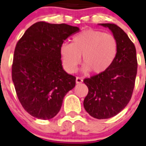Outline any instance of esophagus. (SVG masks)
Masks as SVG:
<instances>
[{"mask_svg":"<svg viewBox=\"0 0 146 146\" xmlns=\"http://www.w3.org/2000/svg\"><path fill=\"white\" fill-rule=\"evenodd\" d=\"M82 82H83L82 78H81V77H76V84H80Z\"/></svg>","mask_w":146,"mask_h":146,"instance_id":"1","label":"esophagus"}]
</instances>
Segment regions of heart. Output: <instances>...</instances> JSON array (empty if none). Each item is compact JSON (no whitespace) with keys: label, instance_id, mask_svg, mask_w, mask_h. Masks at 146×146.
Returning <instances> with one entry per match:
<instances>
[{"label":"heart","instance_id":"heart-1","mask_svg":"<svg viewBox=\"0 0 146 146\" xmlns=\"http://www.w3.org/2000/svg\"><path fill=\"white\" fill-rule=\"evenodd\" d=\"M118 53V42L112 34L86 29L73 36L70 43L60 47L63 66L68 73H74L80 62L82 71L101 74L112 64Z\"/></svg>","mask_w":146,"mask_h":146}]
</instances>
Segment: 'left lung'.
Here are the masks:
<instances>
[{
	"mask_svg": "<svg viewBox=\"0 0 146 146\" xmlns=\"http://www.w3.org/2000/svg\"><path fill=\"white\" fill-rule=\"evenodd\" d=\"M112 31L118 42V53L104 73L84 79L88 93L84 108L91 116L106 119L116 115L127 105L137 73V52L127 34L115 24H99Z\"/></svg>",
	"mask_w": 146,
	"mask_h": 146,
	"instance_id": "left-lung-1",
	"label": "left lung"
}]
</instances>
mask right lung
<instances>
[{
  "instance_id": "add662e5",
  "label": "right lung",
  "mask_w": 146,
  "mask_h": 146,
  "mask_svg": "<svg viewBox=\"0 0 146 146\" xmlns=\"http://www.w3.org/2000/svg\"><path fill=\"white\" fill-rule=\"evenodd\" d=\"M79 31L78 27L67 24L39 22L17 42L12 79L22 106L35 118H54L64 96L75 87L76 77L63 69L60 47Z\"/></svg>"
}]
</instances>
